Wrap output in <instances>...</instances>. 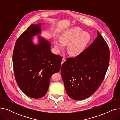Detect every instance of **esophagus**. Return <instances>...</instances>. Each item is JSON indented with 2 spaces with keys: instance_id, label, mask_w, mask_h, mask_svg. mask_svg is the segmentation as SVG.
<instances>
[{
  "instance_id": "34e87169",
  "label": "esophagus",
  "mask_w": 120,
  "mask_h": 120,
  "mask_svg": "<svg viewBox=\"0 0 120 120\" xmlns=\"http://www.w3.org/2000/svg\"><path fill=\"white\" fill-rule=\"evenodd\" d=\"M66 61V59H65V58H63V59H62V62H61V64H62L64 62H65Z\"/></svg>"
}]
</instances>
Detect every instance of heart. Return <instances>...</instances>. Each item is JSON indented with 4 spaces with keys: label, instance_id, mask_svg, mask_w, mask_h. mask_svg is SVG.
<instances>
[{
    "label": "heart",
    "instance_id": "obj_1",
    "mask_svg": "<svg viewBox=\"0 0 120 120\" xmlns=\"http://www.w3.org/2000/svg\"><path fill=\"white\" fill-rule=\"evenodd\" d=\"M90 34L83 32L79 28H73L68 30L60 36V39L55 38L54 40L55 47L59 51L63 49L65 45L67 46V52L71 55H77L82 52L89 42Z\"/></svg>",
    "mask_w": 120,
    "mask_h": 120
}]
</instances>
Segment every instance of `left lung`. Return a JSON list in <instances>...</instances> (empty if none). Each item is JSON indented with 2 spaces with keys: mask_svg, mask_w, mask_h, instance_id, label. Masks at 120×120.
I'll list each match as a JSON object with an SVG mask.
<instances>
[{
  "mask_svg": "<svg viewBox=\"0 0 120 120\" xmlns=\"http://www.w3.org/2000/svg\"><path fill=\"white\" fill-rule=\"evenodd\" d=\"M110 52L98 31L91 45L74 58H68L61 67V76L68 96L75 100L85 99L101 85L109 62Z\"/></svg>",
  "mask_w": 120,
  "mask_h": 120,
  "instance_id": "1",
  "label": "left lung"
}]
</instances>
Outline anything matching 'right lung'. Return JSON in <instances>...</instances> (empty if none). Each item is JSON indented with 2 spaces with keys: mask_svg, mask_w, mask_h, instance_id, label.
Instances as JSON below:
<instances>
[{
  "mask_svg": "<svg viewBox=\"0 0 120 120\" xmlns=\"http://www.w3.org/2000/svg\"><path fill=\"white\" fill-rule=\"evenodd\" d=\"M43 23L32 24L20 36L14 48L12 62L16 82L27 96L39 99L45 95L52 75L60 71L61 56L52 53L51 43L40 36ZM37 35L35 44L32 37Z\"/></svg>",
  "mask_w": 120,
  "mask_h": 120,
  "instance_id": "1",
  "label": "right lung"
}]
</instances>
